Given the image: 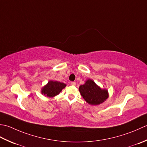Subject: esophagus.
<instances>
[{
    "instance_id": "obj_1",
    "label": "esophagus",
    "mask_w": 147,
    "mask_h": 147,
    "mask_svg": "<svg viewBox=\"0 0 147 147\" xmlns=\"http://www.w3.org/2000/svg\"><path fill=\"white\" fill-rule=\"evenodd\" d=\"M71 86H76V83L75 82H71Z\"/></svg>"
}]
</instances>
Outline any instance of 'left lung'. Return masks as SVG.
Here are the masks:
<instances>
[{
  "mask_svg": "<svg viewBox=\"0 0 147 147\" xmlns=\"http://www.w3.org/2000/svg\"><path fill=\"white\" fill-rule=\"evenodd\" d=\"M79 91L86 102L92 105L102 103L108 98V91L101 89L91 79L80 86Z\"/></svg>",
  "mask_w": 147,
  "mask_h": 147,
  "instance_id": "obj_1",
  "label": "left lung"
}]
</instances>
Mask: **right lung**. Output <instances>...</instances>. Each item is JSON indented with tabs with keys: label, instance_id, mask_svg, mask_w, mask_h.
Returning a JSON list of instances; mask_svg holds the SVG:
<instances>
[{
	"label": "right lung",
	"instance_id": "1",
	"mask_svg": "<svg viewBox=\"0 0 147 147\" xmlns=\"http://www.w3.org/2000/svg\"><path fill=\"white\" fill-rule=\"evenodd\" d=\"M65 86V84L63 82L51 80L42 89V93L47 97H54L58 95Z\"/></svg>",
	"mask_w": 147,
	"mask_h": 147
}]
</instances>
